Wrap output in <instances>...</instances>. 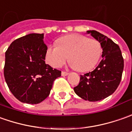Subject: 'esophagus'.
Masks as SVG:
<instances>
[{"label":"esophagus","instance_id":"esophagus-1","mask_svg":"<svg viewBox=\"0 0 132 132\" xmlns=\"http://www.w3.org/2000/svg\"><path fill=\"white\" fill-rule=\"evenodd\" d=\"M69 75V72H66V71H62L61 72V75L62 76H67V75Z\"/></svg>","mask_w":132,"mask_h":132}]
</instances>
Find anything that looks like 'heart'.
<instances>
[{"mask_svg":"<svg viewBox=\"0 0 132 132\" xmlns=\"http://www.w3.org/2000/svg\"><path fill=\"white\" fill-rule=\"evenodd\" d=\"M57 45L49 46L45 58L52 67H61L69 58L70 65L80 71L91 70L97 64L102 47L96 39L80 34H69L57 40Z\"/></svg>","mask_w":132,"mask_h":132,"instance_id":"obj_1","label":"heart"}]
</instances>
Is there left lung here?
<instances>
[{
  "instance_id": "8db88e82",
  "label": "left lung",
  "mask_w": 132,
  "mask_h": 132,
  "mask_svg": "<svg viewBox=\"0 0 132 132\" xmlns=\"http://www.w3.org/2000/svg\"><path fill=\"white\" fill-rule=\"evenodd\" d=\"M102 47V60L91 72L80 75V83L74 88L77 95L89 102L108 97L120 84L123 70V58L120 47L106 36L96 30H88Z\"/></svg>"
}]
</instances>
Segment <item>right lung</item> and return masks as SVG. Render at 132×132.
<instances>
[{
  "instance_id": "obj_1",
  "label": "right lung",
  "mask_w": 132,
  "mask_h": 132,
  "mask_svg": "<svg viewBox=\"0 0 132 132\" xmlns=\"http://www.w3.org/2000/svg\"><path fill=\"white\" fill-rule=\"evenodd\" d=\"M44 34H30L14 40L5 54L4 77L21 102L39 104L50 95L61 71L45 63Z\"/></svg>"
}]
</instances>
